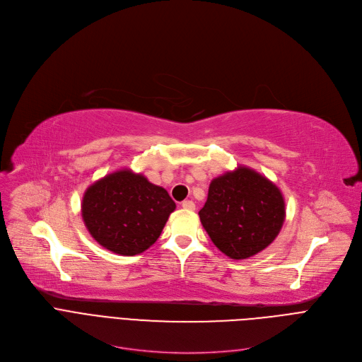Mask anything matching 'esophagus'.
I'll return each mask as SVG.
<instances>
[{
    "instance_id": "34e87169",
    "label": "esophagus",
    "mask_w": 362,
    "mask_h": 362,
    "mask_svg": "<svg viewBox=\"0 0 362 362\" xmlns=\"http://www.w3.org/2000/svg\"><path fill=\"white\" fill-rule=\"evenodd\" d=\"M181 207H182L184 210L193 211V210L196 209V204H194V202H191V200H184V202L181 203Z\"/></svg>"
}]
</instances>
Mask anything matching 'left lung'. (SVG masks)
<instances>
[{"label": "left lung", "instance_id": "8db88e82", "mask_svg": "<svg viewBox=\"0 0 362 362\" xmlns=\"http://www.w3.org/2000/svg\"><path fill=\"white\" fill-rule=\"evenodd\" d=\"M210 240L229 259L244 260L269 247L285 221V200L270 180L238 166L210 182L199 211Z\"/></svg>", "mask_w": 362, "mask_h": 362}]
</instances>
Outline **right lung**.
Returning <instances> with one entry per match:
<instances>
[{
  "instance_id": "right-lung-1",
  "label": "right lung",
  "mask_w": 362,
  "mask_h": 362,
  "mask_svg": "<svg viewBox=\"0 0 362 362\" xmlns=\"http://www.w3.org/2000/svg\"><path fill=\"white\" fill-rule=\"evenodd\" d=\"M175 210L168 191L130 169L105 175L84 191L81 216L102 247L136 256L153 245Z\"/></svg>"
}]
</instances>
